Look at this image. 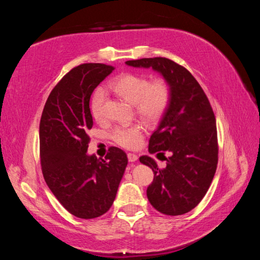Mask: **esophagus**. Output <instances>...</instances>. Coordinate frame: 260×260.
Listing matches in <instances>:
<instances>
[{
  "mask_svg": "<svg viewBox=\"0 0 260 260\" xmlns=\"http://www.w3.org/2000/svg\"><path fill=\"white\" fill-rule=\"evenodd\" d=\"M127 157H128V160L131 161V162H133V161H136L138 160V155H135V153H128V155H127Z\"/></svg>",
  "mask_w": 260,
  "mask_h": 260,
  "instance_id": "obj_1",
  "label": "esophagus"
}]
</instances>
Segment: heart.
Returning a JSON list of instances; mask_svg holds the SVG:
<instances>
[{
    "instance_id": "heart-1",
    "label": "heart",
    "mask_w": 260,
    "mask_h": 260,
    "mask_svg": "<svg viewBox=\"0 0 260 260\" xmlns=\"http://www.w3.org/2000/svg\"><path fill=\"white\" fill-rule=\"evenodd\" d=\"M110 88L120 98L134 104L136 113L150 122L160 119L171 101V87L162 78L150 81L142 74L125 73L114 79ZM104 89L98 88L90 101L91 116L98 121L104 117ZM143 132L144 128L140 124L117 127L112 132V140L122 148L135 149L142 142Z\"/></svg>"
}]
</instances>
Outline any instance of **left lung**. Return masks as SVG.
Masks as SVG:
<instances>
[{
	"mask_svg": "<svg viewBox=\"0 0 260 260\" xmlns=\"http://www.w3.org/2000/svg\"><path fill=\"white\" fill-rule=\"evenodd\" d=\"M133 68H151L171 87V101L149 140V152L170 155L159 169L151 157L140 161L152 170L147 196L160 213L180 215L203 200L218 164V136L212 107L200 83L186 68L165 57L127 60ZM165 157V156H164Z\"/></svg>",
	"mask_w": 260,
	"mask_h": 260,
	"instance_id": "left-lung-1",
	"label": "left lung"
}]
</instances>
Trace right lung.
<instances>
[{
	"label": "right lung",
	"instance_id": "obj_1",
	"mask_svg": "<svg viewBox=\"0 0 260 260\" xmlns=\"http://www.w3.org/2000/svg\"><path fill=\"white\" fill-rule=\"evenodd\" d=\"M113 70L100 63L72 69L51 90L40 120L43 178L64 209L81 219L98 218L111 208L128 162L116 147L105 159L87 153L90 96Z\"/></svg>",
	"mask_w": 260,
	"mask_h": 260
}]
</instances>
